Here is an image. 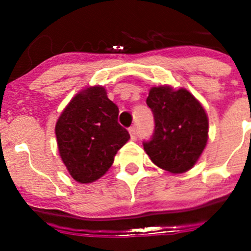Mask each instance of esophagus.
I'll return each instance as SVG.
<instances>
[{
  "instance_id": "1",
  "label": "esophagus",
  "mask_w": 251,
  "mask_h": 251,
  "mask_svg": "<svg viewBox=\"0 0 251 251\" xmlns=\"http://www.w3.org/2000/svg\"><path fill=\"white\" fill-rule=\"evenodd\" d=\"M128 132H130L131 138L136 140V137H137V130H136V127H130L128 128Z\"/></svg>"
}]
</instances>
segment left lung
Here are the masks:
<instances>
[{
	"mask_svg": "<svg viewBox=\"0 0 251 251\" xmlns=\"http://www.w3.org/2000/svg\"><path fill=\"white\" fill-rule=\"evenodd\" d=\"M147 104L155 120L153 137L143 143L147 155L170 174L191 170L209 138V119L201 103L186 88L161 85L149 90Z\"/></svg>",
	"mask_w": 251,
	"mask_h": 251,
	"instance_id": "8db88e82",
	"label": "left lung"
}]
</instances>
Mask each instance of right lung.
I'll return each instance as SVG.
<instances>
[{
	"label": "right lung",
	"mask_w": 251,
	"mask_h": 251,
	"mask_svg": "<svg viewBox=\"0 0 251 251\" xmlns=\"http://www.w3.org/2000/svg\"><path fill=\"white\" fill-rule=\"evenodd\" d=\"M119 109L103 86L77 92L55 124L60 159L78 183H92L105 175L130 135L118 123Z\"/></svg>",
	"instance_id": "right-lung-1"
}]
</instances>
